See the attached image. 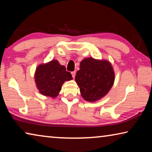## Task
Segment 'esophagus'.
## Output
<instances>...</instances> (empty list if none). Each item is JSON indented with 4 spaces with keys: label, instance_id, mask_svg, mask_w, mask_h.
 I'll list each match as a JSON object with an SVG mask.
<instances>
[{
    "label": "esophagus",
    "instance_id": "obj_1",
    "mask_svg": "<svg viewBox=\"0 0 152 152\" xmlns=\"http://www.w3.org/2000/svg\"><path fill=\"white\" fill-rule=\"evenodd\" d=\"M71 74H72V78H74V77H75V76H76V72L75 71L72 72Z\"/></svg>",
    "mask_w": 152,
    "mask_h": 152
}]
</instances>
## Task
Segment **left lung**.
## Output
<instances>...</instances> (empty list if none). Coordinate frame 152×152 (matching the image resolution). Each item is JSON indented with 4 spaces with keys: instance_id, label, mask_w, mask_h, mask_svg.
I'll list each match as a JSON object with an SVG mask.
<instances>
[{
    "instance_id": "obj_1",
    "label": "left lung",
    "mask_w": 152,
    "mask_h": 152,
    "mask_svg": "<svg viewBox=\"0 0 152 152\" xmlns=\"http://www.w3.org/2000/svg\"><path fill=\"white\" fill-rule=\"evenodd\" d=\"M114 80V72L109 61L91 58L81 61L75 78L82 96L90 102L96 101L107 94Z\"/></svg>"
}]
</instances>
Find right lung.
<instances>
[{
  "label": "right lung",
  "instance_id": "add662e5",
  "mask_svg": "<svg viewBox=\"0 0 152 152\" xmlns=\"http://www.w3.org/2000/svg\"><path fill=\"white\" fill-rule=\"evenodd\" d=\"M72 74L57 60H52L37 67L35 80L37 88L43 95L56 97L65 81L70 80Z\"/></svg>",
  "mask_w": 152,
  "mask_h": 152
}]
</instances>
